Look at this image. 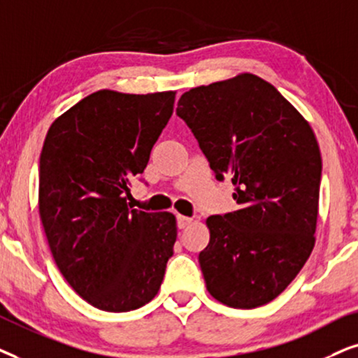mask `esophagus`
I'll list each match as a JSON object with an SVG mask.
<instances>
[{
	"instance_id": "1",
	"label": "esophagus",
	"mask_w": 358,
	"mask_h": 358,
	"mask_svg": "<svg viewBox=\"0 0 358 358\" xmlns=\"http://www.w3.org/2000/svg\"><path fill=\"white\" fill-rule=\"evenodd\" d=\"M192 222H193V219H192V217L182 216V214H178V216H176V224H178V227H180V229H187Z\"/></svg>"
}]
</instances>
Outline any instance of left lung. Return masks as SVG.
Listing matches in <instances>:
<instances>
[{"label":"left lung","instance_id":"8db88e82","mask_svg":"<svg viewBox=\"0 0 358 358\" xmlns=\"http://www.w3.org/2000/svg\"><path fill=\"white\" fill-rule=\"evenodd\" d=\"M217 180L234 185V213L209 216L199 254L209 294L237 309L273 301L311 255L321 152L296 108L260 76L196 87L178 99Z\"/></svg>","mask_w":358,"mask_h":358}]
</instances>
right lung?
I'll return each mask as SVG.
<instances>
[{
    "mask_svg": "<svg viewBox=\"0 0 358 358\" xmlns=\"http://www.w3.org/2000/svg\"><path fill=\"white\" fill-rule=\"evenodd\" d=\"M175 92L99 90L52 122L41 152L39 214L60 273L92 306L126 313L159 293L176 219L127 204L132 176L173 114Z\"/></svg>",
    "mask_w": 358,
    "mask_h": 358,
    "instance_id": "1",
    "label": "right lung"
}]
</instances>
